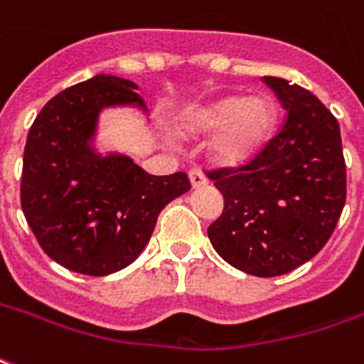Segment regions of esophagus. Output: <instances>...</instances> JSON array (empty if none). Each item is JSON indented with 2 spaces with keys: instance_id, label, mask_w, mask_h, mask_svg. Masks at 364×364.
I'll use <instances>...</instances> for the list:
<instances>
[{
  "instance_id": "34e87169",
  "label": "esophagus",
  "mask_w": 364,
  "mask_h": 364,
  "mask_svg": "<svg viewBox=\"0 0 364 364\" xmlns=\"http://www.w3.org/2000/svg\"><path fill=\"white\" fill-rule=\"evenodd\" d=\"M189 181L193 189H200V187H205V185H207L208 179H207V175L195 167V169H191L189 171Z\"/></svg>"
}]
</instances>
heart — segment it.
I'll use <instances>...</instances> for the list:
<instances>
[{"label":"heart","mask_w":364,"mask_h":364,"mask_svg":"<svg viewBox=\"0 0 364 364\" xmlns=\"http://www.w3.org/2000/svg\"><path fill=\"white\" fill-rule=\"evenodd\" d=\"M276 106L268 94L223 96L187 120L191 134H215L210 156L215 164L235 167L250 161L270 141Z\"/></svg>","instance_id":"b5f03b06"}]
</instances>
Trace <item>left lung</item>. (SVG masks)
Here are the masks:
<instances>
[{
  "label": "left lung",
  "instance_id": "1",
  "mask_svg": "<svg viewBox=\"0 0 364 364\" xmlns=\"http://www.w3.org/2000/svg\"><path fill=\"white\" fill-rule=\"evenodd\" d=\"M286 108L282 129L252 161L210 173L225 210L208 226L225 262L258 278L296 270L333 235L347 195L339 122L314 94L264 76Z\"/></svg>",
  "mask_w": 364,
  "mask_h": 364
}]
</instances>
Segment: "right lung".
Returning <instances> with one entry per match:
<instances>
[{"label": "right lung", "mask_w": 364, "mask_h": 364, "mask_svg": "<svg viewBox=\"0 0 364 364\" xmlns=\"http://www.w3.org/2000/svg\"><path fill=\"white\" fill-rule=\"evenodd\" d=\"M138 85L96 75L58 92L33 122L21 175V208L49 258L85 276H108L146 248L167 203L191 189L185 173H146L134 159L96 149L106 108L146 104Z\"/></svg>", "instance_id": "obj_1"}]
</instances>
